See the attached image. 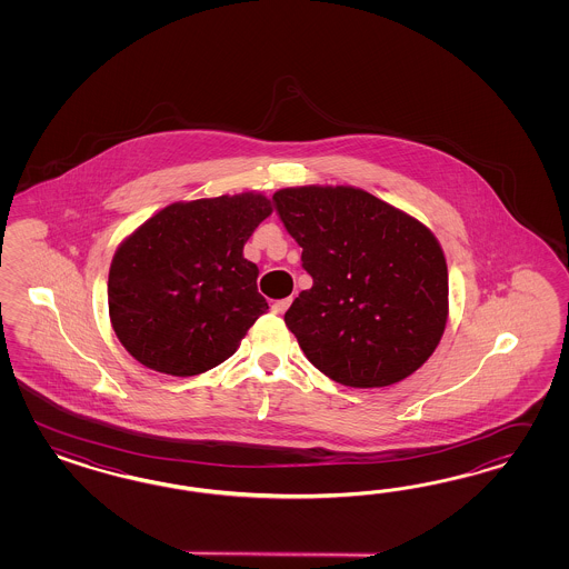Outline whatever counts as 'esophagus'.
Returning <instances> with one entry per match:
<instances>
[{
	"label": "esophagus",
	"instance_id": "obj_1",
	"mask_svg": "<svg viewBox=\"0 0 569 569\" xmlns=\"http://www.w3.org/2000/svg\"><path fill=\"white\" fill-rule=\"evenodd\" d=\"M290 305H292V298H283V300H277V302H273L271 310H273L276 315H283L286 310L290 309Z\"/></svg>",
	"mask_w": 569,
	"mask_h": 569
}]
</instances>
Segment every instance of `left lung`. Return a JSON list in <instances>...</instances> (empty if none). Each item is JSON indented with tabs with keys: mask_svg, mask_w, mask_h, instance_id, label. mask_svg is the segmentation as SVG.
Masks as SVG:
<instances>
[{
	"mask_svg": "<svg viewBox=\"0 0 569 569\" xmlns=\"http://www.w3.org/2000/svg\"><path fill=\"white\" fill-rule=\"evenodd\" d=\"M273 200L312 277L283 317L307 359L350 388L409 378L447 328V259L430 227L352 186Z\"/></svg>",
	"mask_w": 569,
	"mask_h": 569,
	"instance_id": "1",
	"label": "left lung"
}]
</instances>
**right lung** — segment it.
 <instances>
[{
	"mask_svg": "<svg viewBox=\"0 0 569 569\" xmlns=\"http://www.w3.org/2000/svg\"><path fill=\"white\" fill-rule=\"evenodd\" d=\"M271 212L260 191L172 202L121 241L108 273V312L136 361L190 378L240 348L269 310L243 243Z\"/></svg>",
	"mask_w": 569,
	"mask_h": 569,
	"instance_id": "1",
	"label": "right lung"
}]
</instances>
